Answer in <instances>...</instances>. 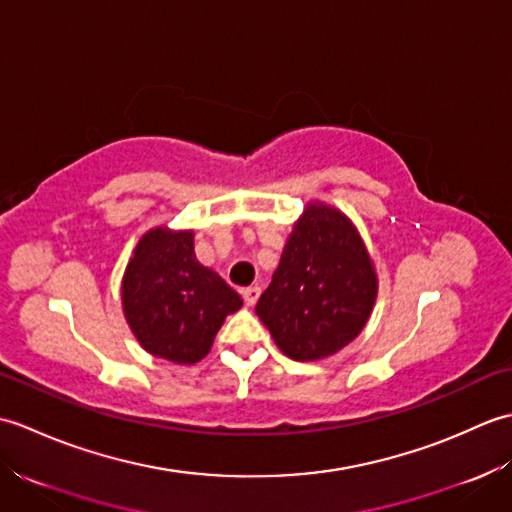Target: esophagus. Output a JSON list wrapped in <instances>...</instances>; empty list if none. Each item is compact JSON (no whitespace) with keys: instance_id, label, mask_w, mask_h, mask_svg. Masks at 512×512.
Masks as SVG:
<instances>
[{"instance_id":"34e87169","label":"esophagus","mask_w":512,"mask_h":512,"mask_svg":"<svg viewBox=\"0 0 512 512\" xmlns=\"http://www.w3.org/2000/svg\"><path fill=\"white\" fill-rule=\"evenodd\" d=\"M259 295H262V288H259V286H250V288H246V290L242 292L244 303H246L248 308H253V306H255L257 299H259Z\"/></svg>"}]
</instances>
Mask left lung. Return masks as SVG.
Wrapping results in <instances>:
<instances>
[{
	"instance_id": "1",
	"label": "left lung",
	"mask_w": 512,
	"mask_h": 512,
	"mask_svg": "<svg viewBox=\"0 0 512 512\" xmlns=\"http://www.w3.org/2000/svg\"><path fill=\"white\" fill-rule=\"evenodd\" d=\"M378 297L374 259L341 209L310 200L255 312L292 361H321L363 332Z\"/></svg>"
}]
</instances>
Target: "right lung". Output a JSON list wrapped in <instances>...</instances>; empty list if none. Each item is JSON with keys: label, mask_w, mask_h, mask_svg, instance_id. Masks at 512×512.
I'll use <instances>...</instances> for the list:
<instances>
[{"label": "right lung", "mask_w": 512, "mask_h": 512, "mask_svg": "<svg viewBox=\"0 0 512 512\" xmlns=\"http://www.w3.org/2000/svg\"><path fill=\"white\" fill-rule=\"evenodd\" d=\"M129 330L145 352L193 365L211 352L228 314L242 297L195 259L191 228L160 224L138 239L121 281Z\"/></svg>", "instance_id": "obj_1"}]
</instances>
